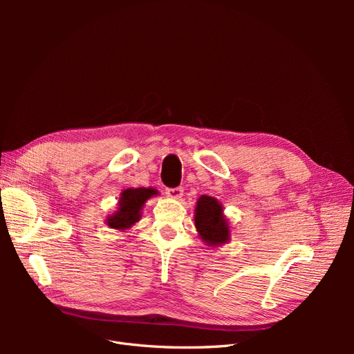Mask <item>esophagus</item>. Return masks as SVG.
Instances as JSON below:
<instances>
[{
	"instance_id": "esophagus-1",
	"label": "esophagus",
	"mask_w": 354,
	"mask_h": 354,
	"mask_svg": "<svg viewBox=\"0 0 354 354\" xmlns=\"http://www.w3.org/2000/svg\"><path fill=\"white\" fill-rule=\"evenodd\" d=\"M167 196L171 198V199H181V196H183V189L181 187H174V189H167Z\"/></svg>"
}]
</instances>
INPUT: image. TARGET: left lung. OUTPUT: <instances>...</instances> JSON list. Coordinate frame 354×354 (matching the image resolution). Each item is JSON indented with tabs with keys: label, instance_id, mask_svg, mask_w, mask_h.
Here are the masks:
<instances>
[{
	"label": "left lung",
	"instance_id": "8db88e82",
	"mask_svg": "<svg viewBox=\"0 0 354 354\" xmlns=\"http://www.w3.org/2000/svg\"><path fill=\"white\" fill-rule=\"evenodd\" d=\"M195 226L199 236L208 246H218L230 241L227 218L223 214V205L212 196L202 195L195 208Z\"/></svg>",
	"mask_w": 354,
	"mask_h": 354
}]
</instances>
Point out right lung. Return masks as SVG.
Segmentation results:
<instances>
[{
	"instance_id": "1",
	"label": "right lung",
	"mask_w": 354,
	"mask_h": 354,
	"mask_svg": "<svg viewBox=\"0 0 354 354\" xmlns=\"http://www.w3.org/2000/svg\"><path fill=\"white\" fill-rule=\"evenodd\" d=\"M158 195V190L153 187H138V189H125L120 202H118V211L108 217L106 223L111 229L128 230L142 217V208L145 202Z\"/></svg>"
}]
</instances>
